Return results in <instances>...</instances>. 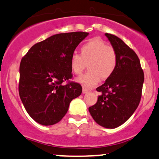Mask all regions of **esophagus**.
<instances>
[{
	"label": "esophagus",
	"mask_w": 159,
	"mask_h": 159,
	"mask_svg": "<svg viewBox=\"0 0 159 159\" xmlns=\"http://www.w3.org/2000/svg\"><path fill=\"white\" fill-rule=\"evenodd\" d=\"M88 93V90L86 89H85V88H83V94H86Z\"/></svg>",
	"instance_id": "34e87169"
}]
</instances>
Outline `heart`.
Masks as SVG:
<instances>
[{
    "instance_id": "obj_1",
    "label": "heart",
    "mask_w": 159,
    "mask_h": 159,
    "mask_svg": "<svg viewBox=\"0 0 159 159\" xmlns=\"http://www.w3.org/2000/svg\"><path fill=\"white\" fill-rule=\"evenodd\" d=\"M88 62L89 70L76 78V82L85 88H92L100 78L107 79L111 76L117 66V55L115 50L99 38L85 43L80 48V54L74 53L70 59L73 73L81 74Z\"/></svg>"
}]
</instances>
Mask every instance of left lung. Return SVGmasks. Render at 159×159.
<instances>
[{
	"mask_svg": "<svg viewBox=\"0 0 159 159\" xmlns=\"http://www.w3.org/2000/svg\"><path fill=\"white\" fill-rule=\"evenodd\" d=\"M117 55V66L104 84L98 102L89 108L91 117L102 127L115 129L124 124L139 105L144 76L137 54L116 35L106 33Z\"/></svg>",
	"mask_w": 159,
	"mask_h": 159,
	"instance_id": "obj_1",
	"label": "left lung"
}]
</instances>
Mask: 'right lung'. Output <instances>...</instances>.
Here are the masks:
<instances>
[{"instance_id": "obj_1", "label": "right lung", "mask_w": 159, "mask_h": 159, "mask_svg": "<svg viewBox=\"0 0 159 159\" xmlns=\"http://www.w3.org/2000/svg\"><path fill=\"white\" fill-rule=\"evenodd\" d=\"M88 35L85 32L52 35L34 44L20 61V98L30 116L39 124H57L73 99L81 94L80 84L62 83L72 77L70 57Z\"/></svg>"}]
</instances>
